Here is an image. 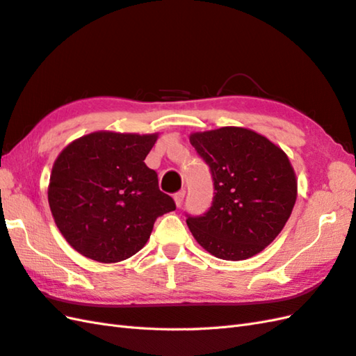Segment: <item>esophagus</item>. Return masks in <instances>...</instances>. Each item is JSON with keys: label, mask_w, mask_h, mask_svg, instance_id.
Returning a JSON list of instances; mask_svg holds the SVG:
<instances>
[{"label": "esophagus", "mask_w": 356, "mask_h": 356, "mask_svg": "<svg viewBox=\"0 0 356 356\" xmlns=\"http://www.w3.org/2000/svg\"><path fill=\"white\" fill-rule=\"evenodd\" d=\"M185 195H186V191H185V189H181V191H179V193L175 194V202H176V204H177L179 207L181 206V203H184Z\"/></svg>", "instance_id": "34e87169"}]
</instances>
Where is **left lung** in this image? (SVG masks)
Masks as SVG:
<instances>
[{
	"instance_id": "left-lung-1",
	"label": "left lung",
	"mask_w": 356,
	"mask_h": 356,
	"mask_svg": "<svg viewBox=\"0 0 356 356\" xmlns=\"http://www.w3.org/2000/svg\"><path fill=\"white\" fill-rule=\"evenodd\" d=\"M189 141L212 172L209 211L188 216L195 241L222 260H245L284 229L296 202L293 167L278 145L251 129L225 126L194 132Z\"/></svg>"
}]
</instances>
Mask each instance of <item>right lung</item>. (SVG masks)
I'll return each instance as SVG.
<instances>
[{
    "label": "right lung",
    "mask_w": 356,
    "mask_h": 356,
    "mask_svg": "<svg viewBox=\"0 0 356 356\" xmlns=\"http://www.w3.org/2000/svg\"><path fill=\"white\" fill-rule=\"evenodd\" d=\"M158 134L99 131L63 149L54 162L48 202L72 248L100 263L132 257L156 218L176 209L144 163Z\"/></svg>",
    "instance_id": "1"
}]
</instances>
